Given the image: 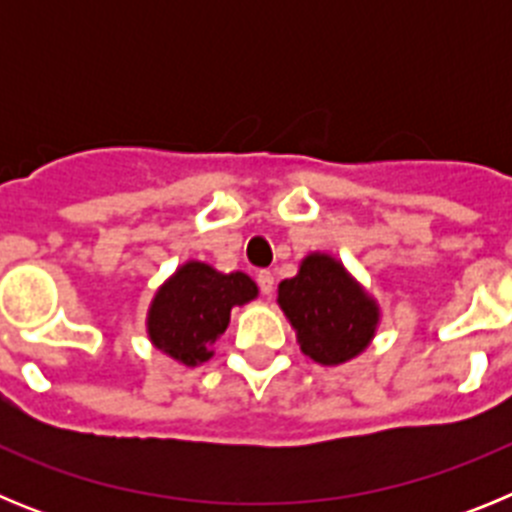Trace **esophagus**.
Returning a JSON list of instances; mask_svg holds the SVG:
<instances>
[{
    "label": "esophagus",
    "mask_w": 512,
    "mask_h": 512,
    "mask_svg": "<svg viewBox=\"0 0 512 512\" xmlns=\"http://www.w3.org/2000/svg\"><path fill=\"white\" fill-rule=\"evenodd\" d=\"M259 287H261V292H264L266 297L271 295V292H274V284H277V279H274V274H271L269 269H261L259 271Z\"/></svg>",
    "instance_id": "esophagus-1"
}]
</instances>
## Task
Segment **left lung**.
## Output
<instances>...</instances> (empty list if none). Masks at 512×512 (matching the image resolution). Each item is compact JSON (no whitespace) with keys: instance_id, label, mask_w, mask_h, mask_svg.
<instances>
[{"instance_id":"1","label":"left lung","mask_w":512,"mask_h":512,"mask_svg":"<svg viewBox=\"0 0 512 512\" xmlns=\"http://www.w3.org/2000/svg\"><path fill=\"white\" fill-rule=\"evenodd\" d=\"M279 305L300 346L318 364H341L369 346L377 307L330 256H307L300 274L279 284Z\"/></svg>"}]
</instances>
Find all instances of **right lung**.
I'll return each instance as SVG.
<instances>
[{
    "label": "right lung",
    "mask_w": 512,
    "mask_h": 512,
    "mask_svg": "<svg viewBox=\"0 0 512 512\" xmlns=\"http://www.w3.org/2000/svg\"><path fill=\"white\" fill-rule=\"evenodd\" d=\"M256 297V284L235 271L220 274L192 261L158 289L148 315V333L161 351L194 366L210 359V346L223 336L230 307Z\"/></svg>",
    "instance_id": "1"
}]
</instances>
